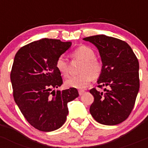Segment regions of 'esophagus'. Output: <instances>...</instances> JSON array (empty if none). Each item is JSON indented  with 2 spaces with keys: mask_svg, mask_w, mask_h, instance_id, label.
Instances as JSON below:
<instances>
[{
  "mask_svg": "<svg viewBox=\"0 0 148 148\" xmlns=\"http://www.w3.org/2000/svg\"><path fill=\"white\" fill-rule=\"evenodd\" d=\"M85 93V91H84V90H79V96H82Z\"/></svg>",
  "mask_w": 148,
  "mask_h": 148,
  "instance_id": "esophagus-1",
  "label": "esophagus"
}]
</instances>
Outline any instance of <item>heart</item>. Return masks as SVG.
Segmentation results:
<instances>
[{
    "label": "heart",
    "mask_w": 148,
    "mask_h": 148,
    "mask_svg": "<svg viewBox=\"0 0 148 148\" xmlns=\"http://www.w3.org/2000/svg\"><path fill=\"white\" fill-rule=\"evenodd\" d=\"M94 51L88 46L82 45L77 47L71 53L73 59L81 60L83 64L81 66L80 75L71 77L65 81V85L69 88L84 89L92 82L93 78H97L102 70L101 64L96 58ZM55 66L63 77L68 75V62L63 56H60L56 61Z\"/></svg>",
    "instance_id": "heart-1"
}]
</instances>
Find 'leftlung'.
Here are the masks:
<instances>
[{
  "mask_svg": "<svg viewBox=\"0 0 148 148\" xmlns=\"http://www.w3.org/2000/svg\"><path fill=\"white\" fill-rule=\"evenodd\" d=\"M99 50L102 70L97 80L105 94L90 90L94 101L90 113L99 123L115 125L125 121L131 113L139 91V62L125 42L104 35L85 37Z\"/></svg>",
  "mask_w": 148,
  "mask_h": 148,
  "instance_id": "obj_1",
  "label": "left lung"
}]
</instances>
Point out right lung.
<instances>
[{"label":"right lung","mask_w":148,"mask_h":148,"mask_svg":"<svg viewBox=\"0 0 148 148\" xmlns=\"http://www.w3.org/2000/svg\"><path fill=\"white\" fill-rule=\"evenodd\" d=\"M71 46V42L42 39L21 47L14 58V100L27 122L41 131L62 127L69 113L68 102L79 96L77 88L54 90L63 83L56 61Z\"/></svg>","instance_id":"add662e5"}]
</instances>
